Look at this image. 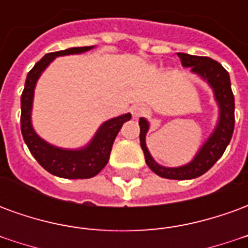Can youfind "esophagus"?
Returning <instances> with one entry per match:
<instances>
[{"label":"esophagus","mask_w":248,"mask_h":248,"mask_svg":"<svg viewBox=\"0 0 248 248\" xmlns=\"http://www.w3.org/2000/svg\"><path fill=\"white\" fill-rule=\"evenodd\" d=\"M146 111H147V110H146V108L143 105H134V106L131 108V113H133V117H135V118L143 115Z\"/></svg>","instance_id":"34e87169"}]
</instances>
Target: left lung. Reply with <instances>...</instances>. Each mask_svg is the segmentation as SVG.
<instances>
[{
	"mask_svg": "<svg viewBox=\"0 0 248 248\" xmlns=\"http://www.w3.org/2000/svg\"><path fill=\"white\" fill-rule=\"evenodd\" d=\"M183 67H190L192 74H197L201 79L211 87L214 99L218 105V121L213 133L199 147L195 156L191 161L178 167L162 166L153 158L146 145V134L150 129V124L146 118H140V147L145 154V161L156 175L167 179H194L203 175L215 165L220 156L223 155L226 147L229 146L235 124V102L234 94L231 90L229 73L219 62L208 57L190 56L186 53H178Z\"/></svg>",
	"mask_w": 248,
	"mask_h": 248,
	"instance_id": "obj_1",
	"label": "left lung"
}]
</instances>
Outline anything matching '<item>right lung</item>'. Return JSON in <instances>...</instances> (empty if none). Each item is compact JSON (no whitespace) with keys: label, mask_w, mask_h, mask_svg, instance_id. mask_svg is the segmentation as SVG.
Instances as JSON below:
<instances>
[{"label":"right lung","mask_w":248,"mask_h":248,"mask_svg":"<svg viewBox=\"0 0 248 248\" xmlns=\"http://www.w3.org/2000/svg\"><path fill=\"white\" fill-rule=\"evenodd\" d=\"M92 49H94V46L70 47L44 56V58L37 62L34 67L28 73L25 89L21 95V131L25 143L41 166L56 177L66 179H87L95 177L108 162L114 140L122 124L131 118V114L127 113L105 121L98 127L90 142L79 149L58 147L46 142L37 134L31 124V111L35 85L42 73L57 57L82 54Z\"/></svg>","instance_id":"add662e5"}]
</instances>
